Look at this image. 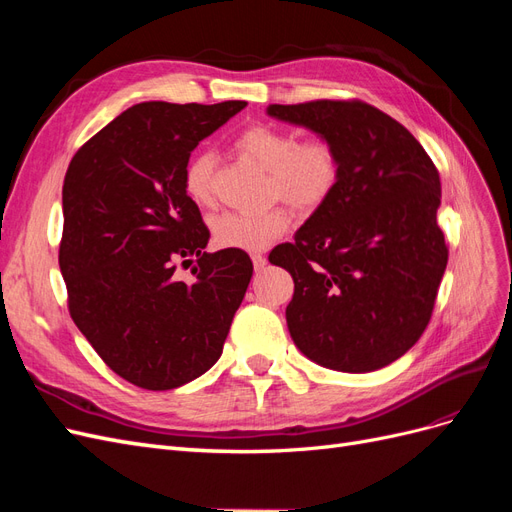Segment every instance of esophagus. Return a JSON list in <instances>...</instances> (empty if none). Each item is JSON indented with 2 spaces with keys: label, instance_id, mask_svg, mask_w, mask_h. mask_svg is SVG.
<instances>
[{
  "label": "esophagus",
  "instance_id": "obj_1",
  "mask_svg": "<svg viewBox=\"0 0 512 512\" xmlns=\"http://www.w3.org/2000/svg\"><path fill=\"white\" fill-rule=\"evenodd\" d=\"M252 262H254V269L256 271H262V269H265V265H267V258L262 256V254H252Z\"/></svg>",
  "mask_w": 512,
  "mask_h": 512
}]
</instances>
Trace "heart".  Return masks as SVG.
Listing matches in <instances>:
<instances>
[{
    "label": "heart",
    "instance_id": "1",
    "mask_svg": "<svg viewBox=\"0 0 512 512\" xmlns=\"http://www.w3.org/2000/svg\"><path fill=\"white\" fill-rule=\"evenodd\" d=\"M235 149L269 173L267 198L294 213L312 215L329 203L344 175V158L327 136L299 138L290 130L254 123L235 138ZM183 192L194 205L215 203V156L196 151L183 168ZM284 209L265 213L226 211L211 220L213 243L224 250L260 252L288 230Z\"/></svg>",
    "mask_w": 512,
    "mask_h": 512
}]
</instances>
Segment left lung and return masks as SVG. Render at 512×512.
I'll return each mask as SVG.
<instances>
[{
    "mask_svg": "<svg viewBox=\"0 0 512 512\" xmlns=\"http://www.w3.org/2000/svg\"><path fill=\"white\" fill-rule=\"evenodd\" d=\"M269 115L342 151L337 192L269 260L294 280L288 331L314 363L363 374L423 335L448 262L436 164L399 121L363 100L271 104Z\"/></svg>",
    "mask_w": 512,
    "mask_h": 512,
    "instance_id": "left-lung-1",
    "label": "left lung"
}]
</instances>
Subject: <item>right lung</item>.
Returning a JSON list of instances; mask_svg holds the SVG:
<instances>
[{
	"mask_svg": "<svg viewBox=\"0 0 512 512\" xmlns=\"http://www.w3.org/2000/svg\"><path fill=\"white\" fill-rule=\"evenodd\" d=\"M247 102H141L74 153L59 269L79 331L117 376L168 391L220 359L247 284L243 250L207 254L209 228L183 192L194 147ZM196 259L192 285L174 269Z\"/></svg>",
	"mask_w": 512,
	"mask_h": 512,
	"instance_id": "right-lung-1",
	"label": "right lung"
}]
</instances>
